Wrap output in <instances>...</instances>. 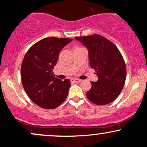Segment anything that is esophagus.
I'll return each instance as SVG.
<instances>
[{
	"instance_id": "esophagus-1",
	"label": "esophagus",
	"mask_w": 147,
	"mask_h": 147,
	"mask_svg": "<svg viewBox=\"0 0 147 147\" xmlns=\"http://www.w3.org/2000/svg\"><path fill=\"white\" fill-rule=\"evenodd\" d=\"M81 82L80 79H72L71 82H73V83H79Z\"/></svg>"
}]
</instances>
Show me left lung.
I'll return each instance as SVG.
<instances>
[{"label":"left lung","mask_w":147,"mask_h":147,"mask_svg":"<svg viewBox=\"0 0 147 147\" xmlns=\"http://www.w3.org/2000/svg\"><path fill=\"white\" fill-rule=\"evenodd\" d=\"M88 50L90 65L98 77L87 92L88 99L97 105L113 102L120 94L126 77V65L118 48L99 34L75 37Z\"/></svg>","instance_id":"1"}]
</instances>
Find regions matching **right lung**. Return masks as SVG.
Here are the masks:
<instances>
[{
	"label": "right lung",
	"mask_w": 147,
	"mask_h": 147,
	"mask_svg": "<svg viewBox=\"0 0 147 147\" xmlns=\"http://www.w3.org/2000/svg\"><path fill=\"white\" fill-rule=\"evenodd\" d=\"M72 38L48 37L34 44L25 54L21 65V81L32 102L46 109H55L66 99L69 79L54 77L52 70L62 48Z\"/></svg>",
	"instance_id": "1"
}]
</instances>
